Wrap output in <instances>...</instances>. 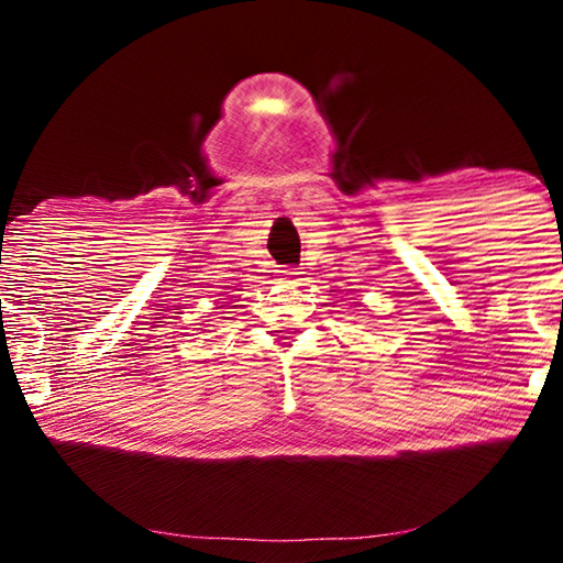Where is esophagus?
<instances>
[{
  "mask_svg": "<svg viewBox=\"0 0 563 563\" xmlns=\"http://www.w3.org/2000/svg\"><path fill=\"white\" fill-rule=\"evenodd\" d=\"M280 273L285 275V278H283L285 283H295V280H298V278H295V275H300V273H298V271H295V268H288V271H280Z\"/></svg>",
  "mask_w": 563,
  "mask_h": 563,
  "instance_id": "esophagus-1",
  "label": "esophagus"
}]
</instances>
